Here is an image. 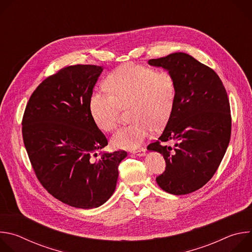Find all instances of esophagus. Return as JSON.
<instances>
[{
  "instance_id": "obj_1",
  "label": "esophagus",
  "mask_w": 252,
  "mask_h": 252,
  "mask_svg": "<svg viewBox=\"0 0 252 252\" xmlns=\"http://www.w3.org/2000/svg\"><path fill=\"white\" fill-rule=\"evenodd\" d=\"M131 154L135 155V156H138V157H143L146 155V150L140 149V150H137V151H132Z\"/></svg>"
}]
</instances>
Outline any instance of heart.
I'll return each instance as SVG.
<instances>
[{"label":"heart","instance_id":"obj_1","mask_svg":"<svg viewBox=\"0 0 252 252\" xmlns=\"http://www.w3.org/2000/svg\"><path fill=\"white\" fill-rule=\"evenodd\" d=\"M105 88L94 91L90 98L91 115L96 126L114 131L119 124L122 107H128L130 125L121 128L113 138L119 149L133 150L150 136L153 126L166 123L173 109L176 83L166 69L127 63L106 77Z\"/></svg>","mask_w":252,"mask_h":252}]
</instances>
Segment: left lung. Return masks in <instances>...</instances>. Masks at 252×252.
I'll return each instance as SVG.
<instances>
[{"instance_id":"8db88e82","label":"left lung","mask_w":252,"mask_h":252,"mask_svg":"<svg viewBox=\"0 0 252 252\" xmlns=\"http://www.w3.org/2000/svg\"><path fill=\"white\" fill-rule=\"evenodd\" d=\"M149 63L170 71L176 83L166 126L148 147L165 160L157 183L168 193L189 194L210 181L225 155L231 134L227 93L212 68L188 54L173 53ZM167 141H175L173 148Z\"/></svg>"}]
</instances>
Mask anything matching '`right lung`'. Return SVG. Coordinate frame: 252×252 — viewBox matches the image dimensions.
<instances>
[{
	"label": "right lung",
	"instance_id": "right-lung-1",
	"mask_svg": "<svg viewBox=\"0 0 252 252\" xmlns=\"http://www.w3.org/2000/svg\"><path fill=\"white\" fill-rule=\"evenodd\" d=\"M102 67H63L32 94L22 132L31 164L41 185L60 201L94 208L117 187L119 164L126 152H100L107 139L90 111L93 89Z\"/></svg>",
	"mask_w": 252,
	"mask_h": 252
}]
</instances>
